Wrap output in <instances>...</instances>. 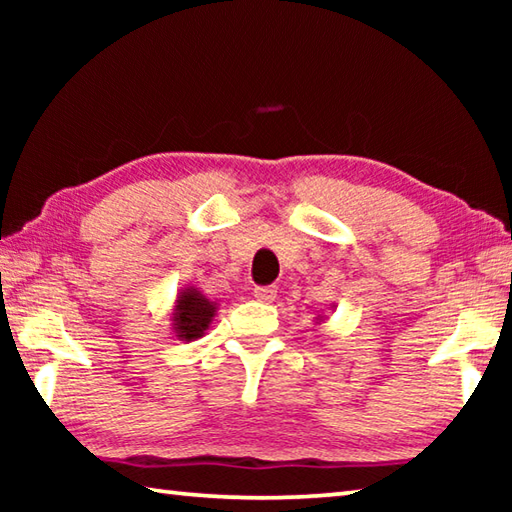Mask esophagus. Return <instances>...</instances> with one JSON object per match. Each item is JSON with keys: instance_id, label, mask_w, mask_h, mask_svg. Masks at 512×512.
Segmentation results:
<instances>
[{"instance_id": "1", "label": "esophagus", "mask_w": 512, "mask_h": 512, "mask_svg": "<svg viewBox=\"0 0 512 512\" xmlns=\"http://www.w3.org/2000/svg\"><path fill=\"white\" fill-rule=\"evenodd\" d=\"M253 296L259 300V302H273L277 298V289L275 287H257L253 291Z\"/></svg>"}]
</instances>
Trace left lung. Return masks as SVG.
<instances>
[{
  "instance_id": "left-lung-1",
  "label": "left lung",
  "mask_w": 512,
  "mask_h": 512,
  "mask_svg": "<svg viewBox=\"0 0 512 512\" xmlns=\"http://www.w3.org/2000/svg\"><path fill=\"white\" fill-rule=\"evenodd\" d=\"M320 320H323V316H318V323H320Z\"/></svg>"
}]
</instances>
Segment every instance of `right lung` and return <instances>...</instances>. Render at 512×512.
I'll list each match as a JSON object with an SVG mask.
<instances>
[{
  "mask_svg": "<svg viewBox=\"0 0 512 512\" xmlns=\"http://www.w3.org/2000/svg\"><path fill=\"white\" fill-rule=\"evenodd\" d=\"M219 305L203 296L196 287H183L178 291L176 302L171 309V329L178 341H196L205 336L216 316Z\"/></svg>",
  "mask_w": 512,
  "mask_h": 512,
  "instance_id": "add662e5",
  "label": "right lung"
}]
</instances>
